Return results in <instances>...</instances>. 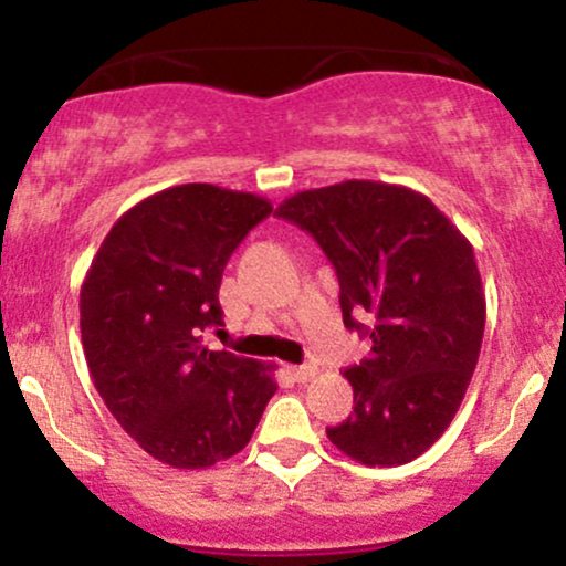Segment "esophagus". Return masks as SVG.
I'll return each instance as SVG.
<instances>
[{
  "label": "esophagus",
  "mask_w": 566,
  "mask_h": 566,
  "mask_svg": "<svg viewBox=\"0 0 566 566\" xmlns=\"http://www.w3.org/2000/svg\"><path fill=\"white\" fill-rule=\"evenodd\" d=\"M287 373L295 378L297 382H308L316 375L314 365H297V367H287Z\"/></svg>",
  "instance_id": "1"
}]
</instances>
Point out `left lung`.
Returning <instances> with one entry per match:
<instances>
[{"instance_id":"left-lung-1","label":"left lung","mask_w":566,"mask_h":566,"mask_svg":"<svg viewBox=\"0 0 566 566\" xmlns=\"http://www.w3.org/2000/svg\"><path fill=\"white\" fill-rule=\"evenodd\" d=\"M274 216L316 239L343 324L373 340L346 369L354 412L329 441L365 465L409 463L452 423L479 361L486 305L471 242L423 193L375 180L301 191Z\"/></svg>"}]
</instances>
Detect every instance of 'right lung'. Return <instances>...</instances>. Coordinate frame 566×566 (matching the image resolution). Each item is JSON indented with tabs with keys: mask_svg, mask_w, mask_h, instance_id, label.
Wrapping results in <instances>:
<instances>
[{
	"mask_svg": "<svg viewBox=\"0 0 566 566\" xmlns=\"http://www.w3.org/2000/svg\"><path fill=\"white\" fill-rule=\"evenodd\" d=\"M271 201L210 184L172 186L114 223L84 276L82 346L125 431L172 469L242 452L276 382L261 361L210 350L223 324L218 290L231 252Z\"/></svg>",
	"mask_w": 566,
	"mask_h": 566,
	"instance_id": "add662e5",
	"label": "right lung"
}]
</instances>
